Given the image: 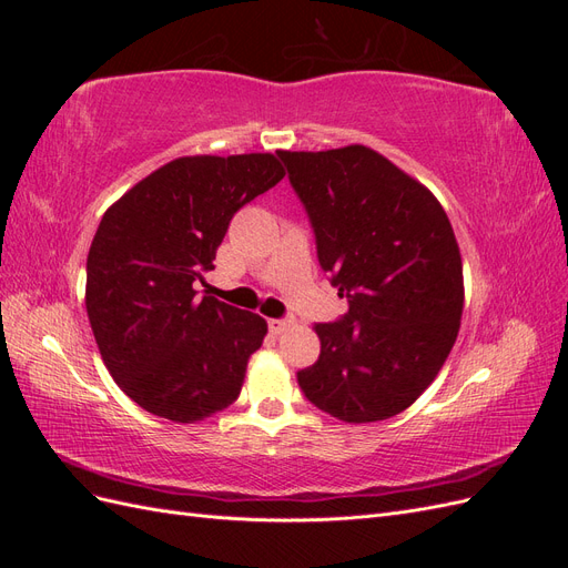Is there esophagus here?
<instances>
[{"mask_svg": "<svg viewBox=\"0 0 568 568\" xmlns=\"http://www.w3.org/2000/svg\"><path fill=\"white\" fill-rule=\"evenodd\" d=\"M267 326H270L272 334H284L291 326V322L288 320H267Z\"/></svg>", "mask_w": 568, "mask_h": 568, "instance_id": "esophagus-1", "label": "esophagus"}]
</instances>
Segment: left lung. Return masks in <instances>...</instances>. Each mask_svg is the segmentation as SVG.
I'll return each instance as SVG.
<instances>
[{"instance_id": "left-lung-1", "label": "left lung", "mask_w": 568, "mask_h": 568, "mask_svg": "<svg viewBox=\"0 0 568 568\" xmlns=\"http://www.w3.org/2000/svg\"><path fill=\"white\" fill-rule=\"evenodd\" d=\"M348 315L315 324L305 398L348 424L400 415L448 359L464 311L462 255L428 189L379 151H280Z\"/></svg>"}]
</instances>
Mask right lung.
I'll list each match as a JSON object with an SVG mask.
<instances>
[{
	"mask_svg": "<svg viewBox=\"0 0 568 568\" xmlns=\"http://www.w3.org/2000/svg\"><path fill=\"white\" fill-rule=\"evenodd\" d=\"M284 178L274 153L180 156L120 196L88 255L84 305L130 400L178 424L230 407L267 322L196 296L234 213Z\"/></svg>",
	"mask_w": 568,
	"mask_h": 568,
	"instance_id": "add662e5",
	"label": "right lung"
}]
</instances>
